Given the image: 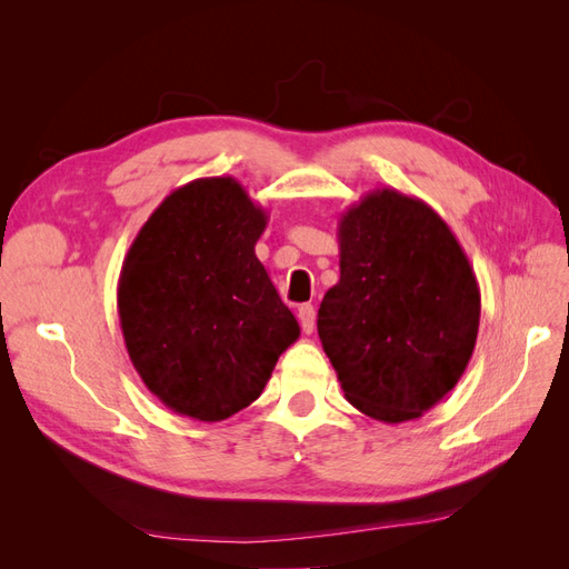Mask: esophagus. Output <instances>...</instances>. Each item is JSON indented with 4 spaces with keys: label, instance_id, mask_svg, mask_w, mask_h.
I'll return each mask as SVG.
<instances>
[{
    "label": "esophagus",
    "instance_id": "34e87169",
    "mask_svg": "<svg viewBox=\"0 0 569 569\" xmlns=\"http://www.w3.org/2000/svg\"><path fill=\"white\" fill-rule=\"evenodd\" d=\"M299 320H301V330L306 335H311L313 327H316V308L311 303L299 306Z\"/></svg>",
    "mask_w": 569,
    "mask_h": 569
}]
</instances>
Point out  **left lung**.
I'll return each instance as SVG.
<instances>
[{
    "instance_id": "8db88e82",
    "label": "left lung",
    "mask_w": 569,
    "mask_h": 569,
    "mask_svg": "<svg viewBox=\"0 0 569 569\" xmlns=\"http://www.w3.org/2000/svg\"><path fill=\"white\" fill-rule=\"evenodd\" d=\"M339 282L318 311V335L347 401L380 422L420 418L468 368L479 287L437 211L375 189L339 218Z\"/></svg>"
}]
</instances>
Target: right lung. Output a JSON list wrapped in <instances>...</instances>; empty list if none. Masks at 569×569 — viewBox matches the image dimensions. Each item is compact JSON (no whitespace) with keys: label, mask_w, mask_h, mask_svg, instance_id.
I'll use <instances>...</instances> for the list:
<instances>
[{"label":"right lung","mask_w":569,"mask_h":569,"mask_svg":"<svg viewBox=\"0 0 569 569\" xmlns=\"http://www.w3.org/2000/svg\"><path fill=\"white\" fill-rule=\"evenodd\" d=\"M268 213L234 178L170 192L120 268L118 316L147 389L178 416L226 420L253 403L301 335L256 242Z\"/></svg>","instance_id":"right-lung-1"}]
</instances>
